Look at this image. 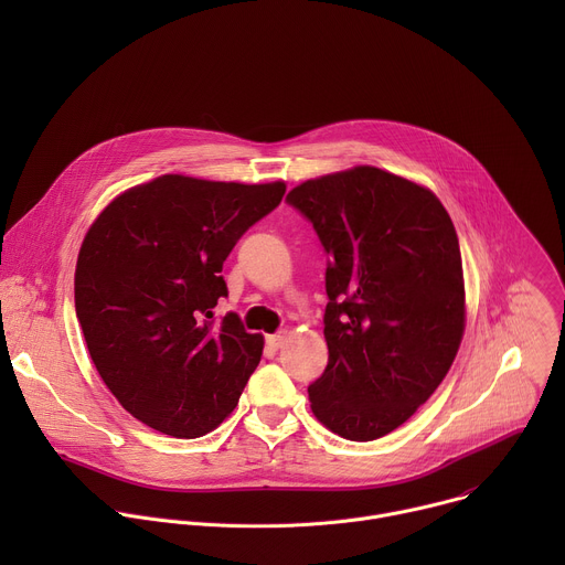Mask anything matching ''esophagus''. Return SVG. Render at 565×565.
<instances>
[{
    "mask_svg": "<svg viewBox=\"0 0 565 565\" xmlns=\"http://www.w3.org/2000/svg\"><path fill=\"white\" fill-rule=\"evenodd\" d=\"M284 340H286V333H275V335H268V338H266V344H268L273 351H277V349H281Z\"/></svg>",
    "mask_w": 565,
    "mask_h": 565,
    "instance_id": "34e87169",
    "label": "esophagus"
}]
</instances>
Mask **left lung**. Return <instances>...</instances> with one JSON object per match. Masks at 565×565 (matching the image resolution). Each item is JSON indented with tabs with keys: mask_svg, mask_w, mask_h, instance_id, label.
I'll return each instance as SVG.
<instances>
[{
	"mask_svg": "<svg viewBox=\"0 0 565 565\" xmlns=\"http://www.w3.org/2000/svg\"><path fill=\"white\" fill-rule=\"evenodd\" d=\"M329 255V364L312 414L369 443L407 423L447 375L465 331L454 223L429 190L377 168L297 185L288 196Z\"/></svg>",
	"mask_w": 565,
	"mask_h": 565,
	"instance_id": "8db88e82",
	"label": "left lung"
}]
</instances>
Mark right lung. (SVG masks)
Wrapping results in <instances>:
<instances>
[{
    "label": "right lung",
    "mask_w": 565,
    "mask_h": 565,
    "mask_svg": "<svg viewBox=\"0 0 565 565\" xmlns=\"http://www.w3.org/2000/svg\"><path fill=\"white\" fill-rule=\"evenodd\" d=\"M281 181L158 177L111 201L75 266V315L120 405L174 438L212 431L236 407L264 351L227 297L223 262L284 199Z\"/></svg>",
    "instance_id": "add662e5"
}]
</instances>
